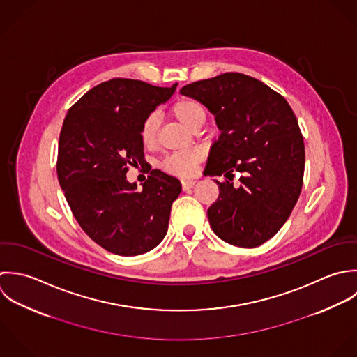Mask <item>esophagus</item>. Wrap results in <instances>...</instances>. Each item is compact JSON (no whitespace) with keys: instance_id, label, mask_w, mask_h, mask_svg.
<instances>
[{"instance_id":"esophagus-1","label":"esophagus","mask_w":357,"mask_h":357,"mask_svg":"<svg viewBox=\"0 0 357 357\" xmlns=\"http://www.w3.org/2000/svg\"><path fill=\"white\" fill-rule=\"evenodd\" d=\"M181 183H182V189H183V190H189V189H192V188L195 186L196 182H195V181H190V179H183Z\"/></svg>"}]
</instances>
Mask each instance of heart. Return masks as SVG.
<instances>
[{"label": "heart", "instance_id": "1", "mask_svg": "<svg viewBox=\"0 0 357 357\" xmlns=\"http://www.w3.org/2000/svg\"><path fill=\"white\" fill-rule=\"evenodd\" d=\"M171 113L190 130H197L206 121L204 106L193 98H179L171 105ZM160 127V117L155 113H150L143 120L141 127V141L146 147H151L157 139V131ZM202 158V153L197 149L185 150L168 154L161 161V168L168 174L178 176H190L195 172L197 162Z\"/></svg>", "mask_w": 357, "mask_h": 357}]
</instances>
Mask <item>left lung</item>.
Returning a JSON list of instances; mask_svg holds the SVG:
<instances>
[{
    "label": "left lung",
    "mask_w": 357,
    "mask_h": 357,
    "mask_svg": "<svg viewBox=\"0 0 357 357\" xmlns=\"http://www.w3.org/2000/svg\"><path fill=\"white\" fill-rule=\"evenodd\" d=\"M181 93L202 102L220 130L204 169L227 178L216 181L219 196L207 211L215 234L237 247L264 244L284 225L303 183L305 144L291 106L241 73L188 84ZM237 172L241 185L233 187Z\"/></svg>",
    "instance_id": "1"
}]
</instances>
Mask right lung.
Returning <instances> with one entry per match:
<instances>
[{
	"label": "right lung",
	"mask_w": 357,
	"mask_h": 357,
	"mask_svg": "<svg viewBox=\"0 0 357 357\" xmlns=\"http://www.w3.org/2000/svg\"><path fill=\"white\" fill-rule=\"evenodd\" d=\"M175 89L176 84L113 78L82 95L65 117L56 162L61 188L81 229L113 254L141 255L167 234L181 182L151 169L138 190L126 174L146 162L143 120Z\"/></svg>",
	"instance_id": "right-lung-1"
}]
</instances>
